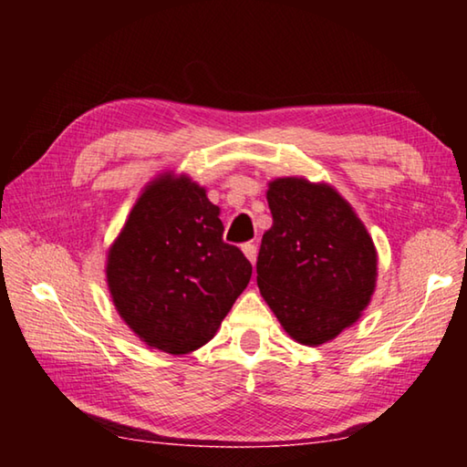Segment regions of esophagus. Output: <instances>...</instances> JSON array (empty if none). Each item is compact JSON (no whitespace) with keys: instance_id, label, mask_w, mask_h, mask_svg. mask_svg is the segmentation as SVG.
<instances>
[{"instance_id":"1","label":"esophagus","mask_w":467,"mask_h":467,"mask_svg":"<svg viewBox=\"0 0 467 467\" xmlns=\"http://www.w3.org/2000/svg\"><path fill=\"white\" fill-rule=\"evenodd\" d=\"M243 253H244V257L249 259V262L255 265V262H257V247L253 243H247V244H243Z\"/></svg>"}]
</instances>
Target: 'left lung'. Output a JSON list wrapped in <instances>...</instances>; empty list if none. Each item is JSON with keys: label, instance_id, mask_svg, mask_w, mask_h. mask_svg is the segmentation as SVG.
Instances as JSON below:
<instances>
[{"label": "left lung", "instance_id": "1", "mask_svg": "<svg viewBox=\"0 0 467 467\" xmlns=\"http://www.w3.org/2000/svg\"><path fill=\"white\" fill-rule=\"evenodd\" d=\"M274 224L257 257V286L284 331L319 346L354 326L377 286L367 226L329 183L280 177L267 183Z\"/></svg>", "mask_w": 467, "mask_h": 467}]
</instances>
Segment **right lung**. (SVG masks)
<instances>
[{
    "label": "right lung",
    "mask_w": 467,
    "mask_h": 467,
    "mask_svg": "<svg viewBox=\"0 0 467 467\" xmlns=\"http://www.w3.org/2000/svg\"><path fill=\"white\" fill-rule=\"evenodd\" d=\"M220 208L192 177L162 172L133 203L107 253L119 317L154 350L181 357L208 344L251 280L241 249L223 241Z\"/></svg>",
    "instance_id": "obj_1"
}]
</instances>
